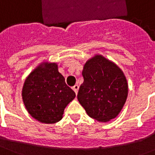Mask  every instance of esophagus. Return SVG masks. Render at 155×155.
<instances>
[{"label": "esophagus", "instance_id": "1", "mask_svg": "<svg viewBox=\"0 0 155 155\" xmlns=\"http://www.w3.org/2000/svg\"><path fill=\"white\" fill-rule=\"evenodd\" d=\"M72 89H73V91H74V93L77 94L78 90H79V85H78V84H75V85H74V86H73V88H72Z\"/></svg>", "mask_w": 155, "mask_h": 155}]
</instances>
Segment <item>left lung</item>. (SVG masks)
I'll use <instances>...</instances> for the list:
<instances>
[{
  "label": "left lung",
  "mask_w": 155,
  "mask_h": 155,
  "mask_svg": "<svg viewBox=\"0 0 155 155\" xmlns=\"http://www.w3.org/2000/svg\"><path fill=\"white\" fill-rule=\"evenodd\" d=\"M84 82L77 98L90 117L107 122L120 114L128 96L123 71L101 54L90 59L82 71Z\"/></svg>",
  "instance_id": "left-lung-1"
}]
</instances>
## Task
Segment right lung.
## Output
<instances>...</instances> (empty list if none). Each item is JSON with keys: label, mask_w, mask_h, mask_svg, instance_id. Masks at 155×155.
<instances>
[{"label": "right lung", "mask_w": 155, "mask_h": 155, "mask_svg": "<svg viewBox=\"0 0 155 155\" xmlns=\"http://www.w3.org/2000/svg\"><path fill=\"white\" fill-rule=\"evenodd\" d=\"M75 97L56 63L43 62L25 81L22 99L28 113L41 123L54 124L62 119L64 108Z\"/></svg>", "instance_id": "obj_1"}]
</instances>
